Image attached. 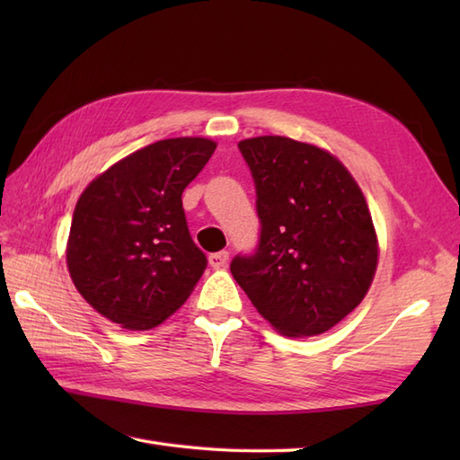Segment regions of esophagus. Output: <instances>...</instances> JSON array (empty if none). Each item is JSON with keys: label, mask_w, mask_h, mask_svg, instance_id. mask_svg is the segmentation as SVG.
<instances>
[{"label": "esophagus", "mask_w": 460, "mask_h": 460, "mask_svg": "<svg viewBox=\"0 0 460 460\" xmlns=\"http://www.w3.org/2000/svg\"><path fill=\"white\" fill-rule=\"evenodd\" d=\"M227 262H229V252H227V251L211 252V255H209V265H211L213 269H223V267H227Z\"/></svg>", "instance_id": "obj_1"}]
</instances>
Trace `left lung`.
Instances as JSON below:
<instances>
[{
    "instance_id": "left-lung-1",
    "label": "left lung",
    "mask_w": 460,
    "mask_h": 460,
    "mask_svg": "<svg viewBox=\"0 0 460 460\" xmlns=\"http://www.w3.org/2000/svg\"><path fill=\"white\" fill-rule=\"evenodd\" d=\"M261 219L252 255L231 275L285 336H318L367 295L377 237L359 185L336 155L285 136L239 142Z\"/></svg>"
}]
</instances>
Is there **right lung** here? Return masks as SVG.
<instances>
[{
    "mask_svg": "<svg viewBox=\"0 0 460 460\" xmlns=\"http://www.w3.org/2000/svg\"><path fill=\"white\" fill-rule=\"evenodd\" d=\"M217 144L170 138L116 162L76 201L66 267L89 305L128 330L172 316L198 285L208 257L195 245L181 193Z\"/></svg>",
    "mask_w": 460,
    "mask_h": 460,
    "instance_id": "1",
    "label": "right lung"
}]
</instances>
